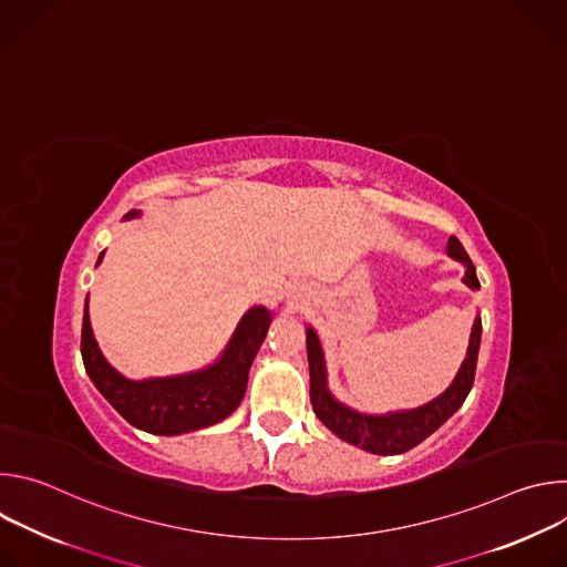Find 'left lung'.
<instances>
[{
  "mask_svg": "<svg viewBox=\"0 0 567 567\" xmlns=\"http://www.w3.org/2000/svg\"><path fill=\"white\" fill-rule=\"evenodd\" d=\"M446 254L466 267L464 278H462L464 285L471 289H480L475 267L455 235L449 237ZM480 337H482V320H480V316H475L466 357H464L453 383L437 399H433V401L424 403V406L413 409V411L365 415V413H359V411L346 406V403H341L330 392L326 354H322L316 332L311 328H307L309 396H311L313 413L334 435H339L343 442H348L352 446H359L374 455L406 453L413 446H417L420 442H424L431 433H435L464 403V399L473 385V377H475Z\"/></svg>",
  "mask_w": 567,
  "mask_h": 567,
  "instance_id": "1",
  "label": "left lung"
}]
</instances>
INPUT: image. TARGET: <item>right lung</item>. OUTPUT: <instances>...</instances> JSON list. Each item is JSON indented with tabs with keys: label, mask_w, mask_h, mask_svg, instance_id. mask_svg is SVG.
Returning <instances> with one entry per match:
<instances>
[{
	"label": "right lung",
	"mask_w": 567,
	"mask_h": 567,
	"mask_svg": "<svg viewBox=\"0 0 567 567\" xmlns=\"http://www.w3.org/2000/svg\"><path fill=\"white\" fill-rule=\"evenodd\" d=\"M130 217H138V210H130L125 219ZM269 326L271 311L262 305L251 307L213 365L177 377L132 381L116 372L99 350L85 302L80 352L90 379L123 420L152 435H182L213 426L239 406Z\"/></svg>",
	"instance_id": "right-lung-1"
}]
</instances>
